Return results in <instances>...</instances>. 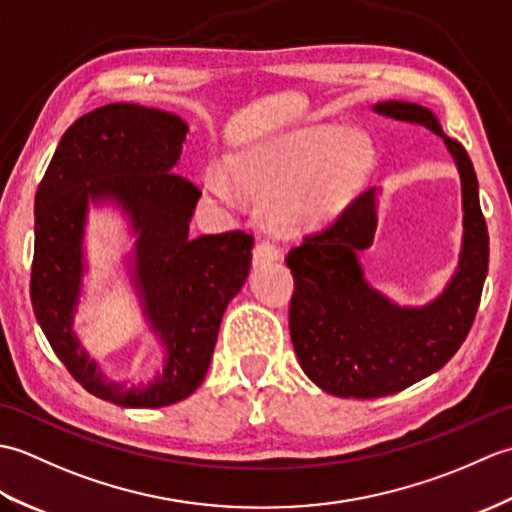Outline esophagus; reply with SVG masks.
<instances>
[{
    "mask_svg": "<svg viewBox=\"0 0 512 512\" xmlns=\"http://www.w3.org/2000/svg\"><path fill=\"white\" fill-rule=\"evenodd\" d=\"M279 250L277 246L270 242V239H259V242L255 244L253 248V259L255 264H264V262H273V259H277Z\"/></svg>",
    "mask_w": 512,
    "mask_h": 512,
    "instance_id": "obj_1",
    "label": "esophagus"
}]
</instances>
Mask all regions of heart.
<instances>
[{"label":"heart","instance_id":"obj_1","mask_svg":"<svg viewBox=\"0 0 512 512\" xmlns=\"http://www.w3.org/2000/svg\"><path fill=\"white\" fill-rule=\"evenodd\" d=\"M374 151L361 134L323 125L301 129L277 143L239 158L235 176L259 198H277V213L286 220H317L352 198L361 187ZM209 187L226 195L224 180L211 178Z\"/></svg>","mask_w":512,"mask_h":512}]
</instances>
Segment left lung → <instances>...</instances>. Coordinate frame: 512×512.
I'll return each instance as SVG.
<instances>
[{
	"label": "left lung",
	"mask_w": 512,
	"mask_h": 512,
	"mask_svg": "<svg viewBox=\"0 0 512 512\" xmlns=\"http://www.w3.org/2000/svg\"><path fill=\"white\" fill-rule=\"evenodd\" d=\"M374 110L444 138L462 178L464 246L458 273L436 301L396 306L358 266L356 255L372 244L376 228V191L369 189L288 253L295 279L290 339L301 369L328 394L363 400L396 394L451 361L471 332L488 273V228L466 149L442 134L427 107L385 101Z\"/></svg>",
	"instance_id": "obj_1"
}]
</instances>
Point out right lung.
<instances>
[{"label":"right lung","instance_id":"add662e5","mask_svg":"<svg viewBox=\"0 0 512 512\" xmlns=\"http://www.w3.org/2000/svg\"><path fill=\"white\" fill-rule=\"evenodd\" d=\"M187 132L180 116L154 107H96L61 136L37 187L32 310L76 383L114 405L154 409L191 396L209 369L228 301L250 270V233L189 237L202 191L173 171ZM107 197L133 220L137 285L152 327L168 345L166 369L147 388L107 381L71 332L84 213L88 201Z\"/></svg>","mask_w":512,"mask_h":512}]
</instances>
